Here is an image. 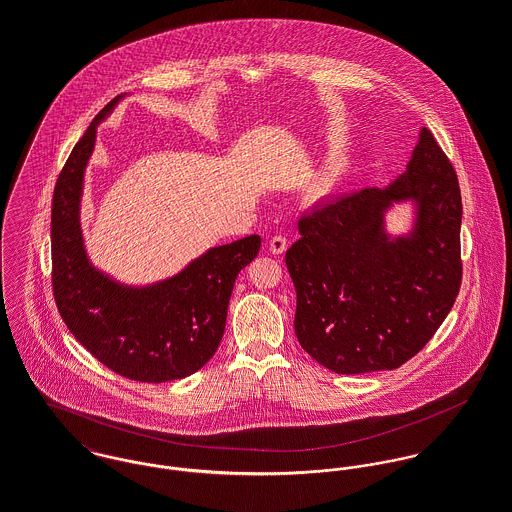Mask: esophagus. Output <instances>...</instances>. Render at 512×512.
<instances>
[{"label":"esophagus","instance_id":"obj_1","mask_svg":"<svg viewBox=\"0 0 512 512\" xmlns=\"http://www.w3.org/2000/svg\"><path fill=\"white\" fill-rule=\"evenodd\" d=\"M268 248H270L272 254H284V252L288 250V240H286V236H282V234L272 236L270 242H268Z\"/></svg>","mask_w":512,"mask_h":512}]
</instances>
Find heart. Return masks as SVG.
<instances>
[{"mask_svg": "<svg viewBox=\"0 0 512 512\" xmlns=\"http://www.w3.org/2000/svg\"><path fill=\"white\" fill-rule=\"evenodd\" d=\"M335 181V171H331L327 177H325V187H331Z\"/></svg>", "mask_w": 512, "mask_h": 512, "instance_id": "b5f03b06", "label": "heart"}]
</instances>
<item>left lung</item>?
<instances>
[{"label": "left lung", "instance_id": "obj_1", "mask_svg": "<svg viewBox=\"0 0 512 512\" xmlns=\"http://www.w3.org/2000/svg\"><path fill=\"white\" fill-rule=\"evenodd\" d=\"M417 205L408 237L390 239L383 213ZM286 252L299 345L337 374L392 370L418 355L461 286V191L434 134L422 128L408 169L386 189L315 207Z\"/></svg>", "mask_w": 512, "mask_h": 512}]
</instances>
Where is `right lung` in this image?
<instances>
[{
	"instance_id": "1",
	"label": "right lung",
	"mask_w": 512,
	"mask_h": 512,
	"mask_svg": "<svg viewBox=\"0 0 512 512\" xmlns=\"http://www.w3.org/2000/svg\"><path fill=\"white\" fill-rule=\"evenodd\" d=\"M122 96L106 104L59 173L51 211L53 293L74 339L102 365L140 382L185 378L217 353L236 276L260 250L252 234L207 250L181 274L147 286H122L86 258L80 195L96 126Z\"/></svg>"
}]
</instances>
